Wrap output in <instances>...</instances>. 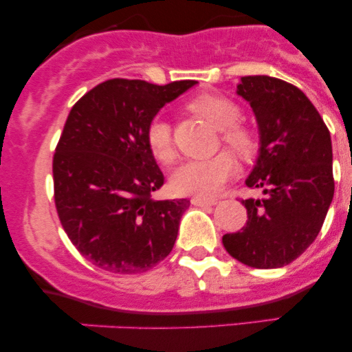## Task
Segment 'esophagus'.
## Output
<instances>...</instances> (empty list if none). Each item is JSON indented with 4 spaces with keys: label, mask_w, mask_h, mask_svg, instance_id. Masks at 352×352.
Here are the masks:
<instances>
[{
    "label": "esophagus",
    "mask_w": 352,
    "mask_h": 352,
    "mask_svg": "<svg viewBox=\"0 0 352 352\" xmlns=\"http://www.w3.org/2000/svg\"><path fill=\"white\" fill-rule=\"evenodd\" d=\"M217 200H207V199H200V197H193L192 199V205H195V207H212V205H215Z\"/></svg>",
    "instance_id": "obj_1"
}]
</instances>
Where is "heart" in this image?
Returning a JSON list of instances; mask_svg holds the SVG:
<instances>
[{
    "instance_id": "1",
    "label": "heart",
    "mask_w": 352,
    "mask_h": 352,
    "mask_svg": "<svg viewBox=\"0 0 352 352\" xmlns=\"http://www.w3.org/2000/svg\"><path fill=\"white\" fill-rule=\"evenodd\" d=\"M190 109L220 131V140L228 151L241 159H250L258 151L256 134L240 124L241 111L233 100L218 94H200L190 102ZM145 142L157 162L168 165L175 159L172 127L162 117H155L145 129ZM236 170V164L228 152L217 153L212 159L188 160L172 175V188L180 195L213 197Z\"/></svg>"
}]
</instances>
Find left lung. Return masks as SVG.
<instances>
[{
    "instance_id": "left-lung-1",
    "label": "left lung",
    "mask_w": 352,
    "mask_h": 352,
    "mask_svg": "<svg viewBox=\"0 0 352 352\" xmlns=\"http://www.w3.org/2000/svg\"><path fill=\"white\" fill-rule=\"evenodd\" d=\"M236 94L250 102L260 129V155L246 187L265 199L241 200L246 225L221 238L252 268H281L316 240L333 201V147L324 120L305 92L270 76H245Z\"/></svg>"
}]
</instances>
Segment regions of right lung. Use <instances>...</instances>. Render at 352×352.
Segmentation results:
<instances>
[{
    "mask_svg": "<svg viewBox=\"0 0 352 352\" xmlns=\"http://www.w3.org/2000/svg\"><path fill=\"white\" fill-rule=\"evenodd\" d=\"M195 84L109 79L72 106L52 159L54 201L72 245L98 268L144 273L172 252L190 201L152 199L164 173L145 129Z\"/></svg>",
    "mask_w": 352,
    "mask_h": 352,
    "instance_id": "add662e5",
    "label": "right lung"
}]
</instances>
